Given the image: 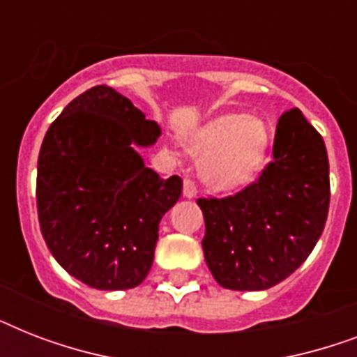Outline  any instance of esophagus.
<instances>
[{"label": "esophagus", "mask_w": 357, "mask_h": 357, "mask_svg": "<svg viewBox=\"0 0 357 357\" xmlns=\"http://www.w3.org/2000/svg\"><path fill=\"white\" fill-rule=\"evenodd\" d=\"M198 189H196L195 181H190V179H185L183 181V196L185 198H195Z\"/></svg>", "instance_id": "1"}]
</instances>
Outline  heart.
<instances>
[{"label":"heart","mask_w":357,"mask_h":357,"mask_svg":"<svg viewBox=\"0 0 357 357\" xmlns=\"http://www.w3.org/2000/svg\"><path fill=\"white\" fill-rule=\"evenodd\" d=\"M271 133L259 119L226 113L187 137V146L202 155L200 174L215 190L231 192L252 183L266 161Z\"/></svg>","instance_id":"b5f03b06"}]
</instances>
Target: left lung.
<instances>
[{
  "mask_svg": "<svg viewBox=\"0 0 357 357\" xmlns=\"http://www.w3.org/2000/svg\"><path fill=\"white\" fill-rule=\"evenodd\" d=\"M202 248L213 278L231 291H265L298 268L322 235L330 207L324 140L300 109L278 120L274 161L228 198L198 200Z\"/></svg>",
  "mask_w": 357,
  "mask_h": 357,
  "instance_id": "left-lung-1",
  "label": "left lung"
}]
</instances>
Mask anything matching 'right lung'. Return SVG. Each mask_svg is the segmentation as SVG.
<instances>
[{"label": "right lung", "mask_w": 357, "mask_h": 357, "mask_svg": "<svg viewBox=\"0 0 357 357\" xmlns=\"http://www.w3.org/2000/svg\"><path fill=\"white\" fill-rule=\"evenodd\" d=\"M159 135L128 98L100 85L72 100L42 140V237L59 265L89 287L133 289L150 272L159 222L183 187L178 176L159 178L137 151Z\"/></svg>", "instance_id": "obj_1"}]
</instances>
